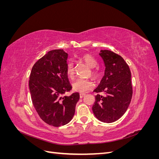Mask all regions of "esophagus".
<instances>
[{"label": "esophagus", "instance_id": "esophagus-1", "mask_svg": "<svg viewBox=\"0 0 159 159\" xmlns=\"http://www.w3.org/2000/svg\"><path fill=\"white\" fill-rule=\"evenodd\" d=\"M85 96V94H84V93H80V98H81V99H82V98H84V97Z\"/></svg>", "mask_w": 159, "mask_h": 159}]
</instances>
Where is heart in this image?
<instances>
[{
	"mask_svg": "<svg viewBox=\"0 0 159 159\" xmlns=\"http://www.w3.org/2000/svg\"><path fill=\"white\" fill-rule=\"evenodd\" d=\"M81 59L87 64L89 68H93L98 64V61L95 57L89 54H84L81 56ZM66 72L70 78L73 79L74 77V62L71 60L69 61L66 66ZM91 75L93 78L98 79L101 76V71L99 68H96L91 70ZM73 89L79 93H86L91 90L93 87V82L89 79H78L72 85Z\"/></svg>",
	"mask_w": 159,
	"mask_h": 159,
	"instance_id": "1",
	"label": "heart"
}]
</instances>
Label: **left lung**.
<instances>
[{
	"label": "left lung",
	"instance_id": "8db88e82",
	"mask_svg": "<svg viewBox=\"0 0 159 159\" xmlns=\"http://www.w3.org/2000/svg\"><path fill=\"white\" fill-rule=\"evenodd\" d=\"M99 55L104 61L105 69L103 78L94 91L105 92V95L95 96L92 110L99 121L109 123L121 118L131 103V74L121 56L107 50H101Z\"/></svg>",
	"mask_w": 159,
	"mask_h": 159
}]
</instances>
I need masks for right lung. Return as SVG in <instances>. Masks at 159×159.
<instances>
[{
    "label": "right lung",
    "instance_id": "1",
    "mask_svg": "<svg viewBox=\"0 0 159 159\" xmlns=\"http://www.w3.org/2000/svg\"><path fill=\"white\" fill-rule=\"evenodd\" d=\"M68 54L63 50L50 51L33 66L29 88L32 103L47 124L60 127L73 118L79 93L63 96L71 86L66 72Z\"/></svg>",
    "mask_w": 159,
    "mask_h": 159
}]
</instances>
